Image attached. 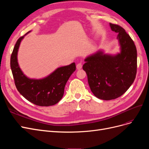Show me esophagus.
Here are the masks:
<instances>
[{"instance_id": "obj_1", "label": "esophagus", "mask_w": 149, "mask_h": 149, "mask_svg": "<svg viewBox=\"0 0 149 149\" xmlns=\"http://www.w3.org/2000/svg\"><path fill=\"white\" fill-rule=\"evenodd\" d=\"M76 68H77V70H80L82 68V64L81 63H79L77 64V65H76Z\"/></svg>"}]
</instances>
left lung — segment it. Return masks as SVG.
<instances>
[{
    "mask_svg": "<svg viewBox=\"0 0 149 149\" xmlns=\"http://www.w3.org/2000/svg\"><path fill=\"white\" fill-rule=\"evenodd\" d=\"M118 33L120 53L116 55L98 51L84 60L83 69L94 95L103 100L121 96L134 83L137 73V49L129 34L120 26L109 24Z\"/></svg>",
    "mask_w": 149,
    "mask_h": 149,
    "instance_id": "left-lung-1",
    "label": "left lung"
}]
</instances>
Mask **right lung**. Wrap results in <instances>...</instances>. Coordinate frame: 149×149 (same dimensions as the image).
Returning a JSON list of instances; mask_svg holds the SVG:
<instances>
[{
  "mask_svg": "<svg viewBox=\"0 0 149 149\" xmlns=\"http://www.w3.org/2000/svg\"><path fill=\"white\" fill-rule=\"evenodd\" d=\"M24 37V36L18 39L10 57V68L15 86L26 100L35 105H55L63 97L66 83L76 70V65L73 63L70 65L58 68L43 79L29 78L22 71L17 61L18 50Z\"/></svg>",
  "mask_w": 149,
  "mask_h": 149,
  "instance_id": "right-lung-1",
  "label": "right lung"
}]
</instances>
